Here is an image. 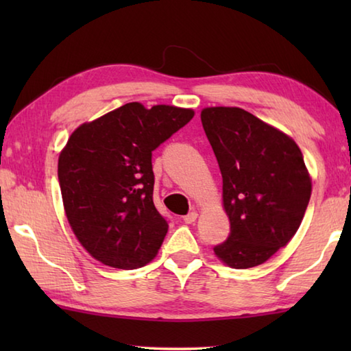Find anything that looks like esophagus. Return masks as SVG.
I'll use <instances>...</instances> for the list:
<instances>
[{
  "label": "esophagus",
  "mask_w": 351,
  "mask_h": 351,
  "mask_svg": "<svg viewBox=\"0 0 351 351\" xmlns=\"http://www.w3.org/2000/svg\"><path fill=\"white\" fill-rule=\"evenodd\" d=\"M197 218H198V213L195 212V210H192V212H189L186 217H184V221H186L187 224H192V223L197 221Z\"/></svg>",
  "instance_id": "obj_1"
}]
</instances>
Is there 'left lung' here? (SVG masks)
Masks as SVG:
<instances>
[{
	"mask_svg": "<svg viewBox=\"0 0 351 351\" xmlns=\"http://www.w3.org/2000/svg\"><path fill=\"white\" fill-rule=\"evenodd\" d=\"M201 122L223 176L228 240L213 247L234 269L265 263L304 219L311 176L295 141L239 106H207Z\"/></svg>",
	"mask_w": 351,
	"mask_h": 351,
	"instance_id": "8db88e82",
	"label": "left lung"
}]
</instances>
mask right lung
I'll return each instance as SVG.
<instances>
[{
	"mask_svg": "<svg viewBox=\"0 0 351 351\" xmlns=\"http://www.w3.org/2000/svg\"><path fill=\"white\" fill-rule=\"evenodd\" d=\"M193 116L192 108L132 102L69 136L58 156L63 207L93 258L136 269L156 257L169 224L153 203L152 152Z\"/></svg>",
	"mask_w": 351,
	"mask_h": 351,
	"instance_id": "right-lung-1",
	"label": "right lung"
}]
</instances>
